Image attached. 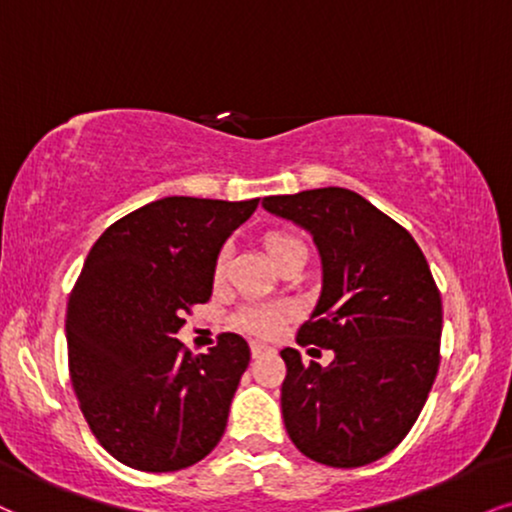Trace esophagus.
Instances as JSON below:
<instances>
[{
	"instance_id": "esophagus-1",
	"label": "esophagus",
	"mask_w": 512,
	"mask_h": 512,
	"mask_svg": "<svg viewBox=\"0 0 512 512\" xmlns=\"http://www.w3.org/2000/svg\"><path fill=\"white\" fill-rule=\"evenodd\" d=\"M250 350H252V357H260V355H264V353H269V350H272V348H269V346H264V343H252V346H250Z\"/></svg>"
}]
</instances>
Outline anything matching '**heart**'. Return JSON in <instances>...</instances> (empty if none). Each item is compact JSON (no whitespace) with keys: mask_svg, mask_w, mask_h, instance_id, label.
<instances>
[{"mask_svg":"<svg viewBox=\"0 0 512 512\" xmlns=\"http://www.w3.org/2000/svg\"><path fill=\"white\" fill-rule=\"evenodd\" d=\"M264 248H267L269 260L274 262V260H279L281 255H286V252H291L295 248H303V243H300L298 238L288 236V233L274 231V233H267V236H264ZM224 269H226V255L221 252L217 264H214V279H221V276H224ZM286 315H288V310L281 305H248L236 315V324L240 326V329L250 331V334H255V336H274L276 331L281 329Z\"/></svg>","mask_w":512,"mask_h":512,"instance_id":"heart-1","label":"heart"}]
</instances>
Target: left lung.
<instances>
[{"label": "left lung", "instance_id": "8db88e82", "mask_svg": "<svg viewBox=\"0 0 512 512\" xmlns=\"http://www.w3.org/2000/svg\"><path fill=\"white\" fill-rule=\"evenodd\" d=\"M262 207L315 240L322 293L298 343L334 350L326 367L281 350L286 432L322 465L374 463L405 439L439 372L443 312L429 264L403 226L348 188L272 195Z\"/></svg>", "mask_w": 512, "mask_h": 512}]
</instances>
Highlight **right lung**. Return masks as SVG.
I'll return each mask as SVG.
<instances>
[{
	"label": "right lung",
	"instance_id": "1",
	"mask_svg": "<svg viewBox=\"0 0 512 512\" xmlns=\"http://www.w3.org/2000/svg\"><path fill=\"white\" fill-rule=\"evenodd\" d=\"M257 202L162 197L88 252L66 307L71 384L97 441L133 470H183L224 436L248 341L221 334L190 355L174 336L209 300L219 252Z\"/></svg>",
	"mask_w": 512,
	"mask_h": 512
}]
</instances>
